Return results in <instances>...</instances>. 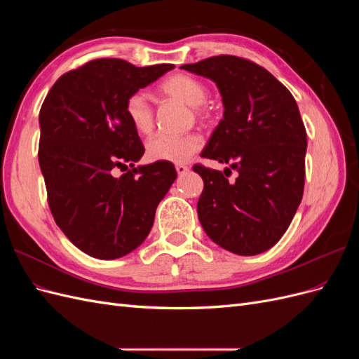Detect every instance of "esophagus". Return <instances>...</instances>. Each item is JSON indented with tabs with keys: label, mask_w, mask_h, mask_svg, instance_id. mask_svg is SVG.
<instances>
[{
	"label": "esophagus",
	"mask_w": 359,
	"mask_h": 359,
	"mask_svg": "<svg viewBox=\"0 0 359 359\" xmlns=\"http://www.w3.org/2000/svg\"><path fill=\"white\" fill-rule=\"evenodd\" d=\"M175 169H177V172H178V175H184V173L189 172V168H187L186 165H177Z\"/></svg>",
	"instance_id": "obj_1"
}]
</instances>
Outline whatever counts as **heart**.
Wrapping results in <instances>:
<instances>
[{
    "label": "heart",
    "instance_id": "heart-1",
    "mask_svg": "<svg viewBox=\"0 0 359 359\" xmlns=\"http://www.w3.org/2000/svg\"><path fill=\"white\" fill-rule=\"evenodd\" d=\"M158 90L163 95L191 106L193 114L198 118H208V109L203 106L206 95H208V90H206V86L199 79L182 73L172 74L160 83ZM124 111L128 123L136 130V133L149 135L153 132V107L149 106L144 94L135 93L130 95L126 100ZM201 148L202 137L198 133H187L182 136L157 135L148 140L145 151L149 161L182 163L187 161L193 154H196Z\"/></svg>",
    "mask_w": 359,
    "mask_h": 359
}]
</instances>
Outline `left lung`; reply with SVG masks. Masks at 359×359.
<instances>
[{
    "label": "left lung",
    "mask_w": 359,
    "mask_h": 359,
    "mask_svg": "<svg viewBox=\"0 0 359 359\" xmlns=\"http://www.w3.org/2000/svg\"><path fill=\"white\" fill-rule=\"evenodd\" d=\"M181 69L215 82L224 106L201 157L238 172L229 182L220 170L193 166L203 180L199 222L227 252L264 253L287 231L302 199L307 133L298 104L268 70L240 57H211Z\"/></svg>",
    "instance_id": "obj_1"
}]
</instances>
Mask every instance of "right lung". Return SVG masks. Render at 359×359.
<instances>
[{"mask_svg":"<svg viewBox=\"0 0 359 359\" xmlns=\"http://www.w3.org/2000/svg\"><path fill=\"white\" fill-rule=\"evenodd\" d=\"M173 67L94 60L62 74L41 104L39 163L50 212L93 257L118 259L142 244L177 178L168 161L135 166L145 148L124 111L130 95ZM115 168L128 172L115 177Z\"/></svg>","mask_w":359,"mask_h":359,"instance_id":"obj_1","label":"right lung"}]
</instances>
